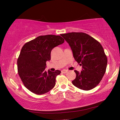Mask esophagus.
Listing matches in <instances>:
<instances>
[{
	"instance_id": "34e87169",
	"label": "esophagus",
	"mask_w": 120,
	"mask_h": 120,
	"mask_svg": "<svg viewBox=\"0 0 120 120\" xmlns=\"http://www.w3.org/2000/svg\"><path fill=\"white\" fill-rule=\"evenodd\" d=\"M61 72H62V73H64V74H65V73H67V72H68V71L67 70L64 69V70H62L61 71Z\"/></svg>"
}]
</instances>
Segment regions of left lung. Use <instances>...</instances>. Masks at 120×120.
I'll return each mask as SVG.
<instances>
[{
    "instance_id": "8db88e82",
    "label": "left lung",
    "mask_w": 120,
    "mask_h": 120,
    "mask_svg": "<svg viewBox=\"0 0 120 120\" xmlns=\"http://www.w3.org/2000/svg\"><path fill=\"white\" fill-rule=\"evenodd\" d=\"M70 45L75 60L82 66L80 72L75 70L72 84L84 90L98 85L106 71L107 59L99 42L86 33L71 32L61 34Z\"/></svg>"
}]
</instances>
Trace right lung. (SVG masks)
Segmentation results:
<instances>
[{"mask_svg": "<svg viewBox=\"0 0 120 120\" xmlns=\"http://www.w3.org/2000/svg\"><path fill=\"white\" fill-rule=\"evenodd\" d=\"M64 42L60 35H41L22 47L17 59L18 73L24 86L31 92L44 94L55 86L56 77L61 71H46V62L50 60L53 49Z\"/></svg>", "mask_w": 120, "mask_h": 120, "instance_id": "add662e5", "label": "right lung"}]
</instances>
